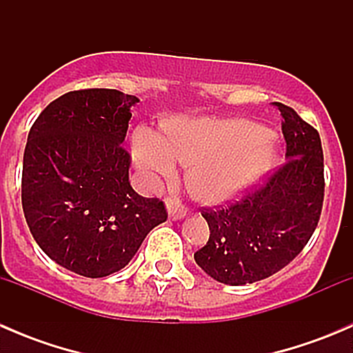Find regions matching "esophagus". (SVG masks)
I'll return each mask as SVG.
<instances>
[{
  "instance_id": "34e87169",
  "label": "esophagus",
  "mask_w": 353,
  "mask_h": 353,
  "mask_svg": "<svg viewBox=\"0 0 353 353\" xmlns=\"http://www.w3.org/2000/svg\"><path fill=\"white\" fill-rule=\"evenodd\" d=\"M167 212H169L170 219H174V220H179V219H184V216H186V208L181 205V201H177V199H174V198L167 199Z\"/></svg>"
}]
</instances>
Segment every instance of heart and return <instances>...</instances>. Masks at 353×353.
Instances as JSON below:
<instances>
[{"label": "heart", "instance_id": "b5f03b06", "mask_svg": "<svg viewBox=\"0 0 353 353\" xmlns=\"http://www.w3.org/2000/svg\"><path fill=\"white\" fill-rule=\"evenodd\" d=\"M131 148L134 162L150 177L172 176L177 160L191 163V188L210 203L236 196L273 160L265 130L245 119H176L165 126V137L141 126Z\"/></svg>", "mask_w": 353, "mask_h": 353}]
</instances>
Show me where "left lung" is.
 <instances>
[{
    "instance_id": "obj_1",
    "label": "left lung",
    "mask_w": 353,
    "mask_h": 353,
    "mask_svg": "<svg viewBox=\"0 0 353 353\" xmlns=\"http://www.w3.org/2000/svg\"><path fill=\"white\" fill-rule=\"evenodd\" d=\"M275 105L282 116L287 162L237 201L201 210L210 237L194 252V261L227 285H245L280 272L309 243L321 216V138L294 109Z\"/></svg>"
}]
</instances>
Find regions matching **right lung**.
<instances>
[{
    "instance_id": "obj_1",
    "label": "right lung",
    "mask_w": 353,
    "mask_h": 353,
    "mask_svg": "<svg viewBox=\"0 0 353 353\" xmlns=\"http://www.w3.org/2000/svg\"><path fill=\"white\" fill-rule=\"evenodd\" d=\"M138 99L112 88L68 92L48 105L23 152L22 206L39 248L77 275L119 272L167 220L159 198L131 188L123 147Z\"/></svg>"
}]
</instances>
